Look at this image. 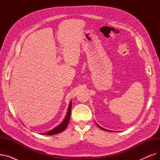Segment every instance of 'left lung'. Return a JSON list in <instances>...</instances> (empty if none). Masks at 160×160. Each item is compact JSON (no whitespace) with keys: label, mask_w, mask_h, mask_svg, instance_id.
<instances>
[{"label":"left lung","mask_w":160,"mask_h":160,"mask_svg":"<svg viewBox=\"0 0 160 160\" xmlns=\"http://www.w3.org/2000/svg\"><path fill=\"white\" fill-rule=\"evenodd\" d=\"M97 124V123H96ZM97 125L98 126V127L100 128V129H102V130H106V131H109V132H110V130H106V129H105V128H102V127H100V126H99L98 124H97Z\"/></svg>","instance_id":"obj_1"}]
</instances>
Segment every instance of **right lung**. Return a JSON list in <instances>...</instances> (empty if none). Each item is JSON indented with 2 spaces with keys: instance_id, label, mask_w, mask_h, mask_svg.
Here are the masks:
<instances>
[{
  "instance_id": "1",
  "label": "right lung",
  "mask_w": 160,
  "mask_h": 160,
  "mask_svg": "<svg viewBox=\"0 0 160 160\" xmlns=\"http://www.w3.org/2000/svg\"><path fill=\"white\" fill-rule=\"evenodd\" d=\"M71 106H72V102H71L69 104V108H68V112H67L64 121L60 125H58V127H56V128H54V129H52L51 130H50L45 133H42L41 134H43V135H54V134L60 133V132H63V130H65V129L67 128V125H68V123L69 122L71 112Z\"/></svg>"
}]
</instances>
